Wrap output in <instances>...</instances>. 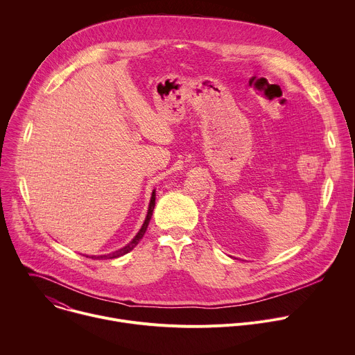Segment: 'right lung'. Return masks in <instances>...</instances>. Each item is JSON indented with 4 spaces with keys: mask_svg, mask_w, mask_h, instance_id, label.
Returning <instances> with one entry per match:
<instances>
[{
    "mask_svg": "<svg viewBox=\"0 0 355 355\" xmlns=\"http://www.w3.org/2000/svg\"><path fill=\"white\" fill-rule=\"evenodd\" d=\"M155 202H156V192L153 191V192H152V198H150V203H149V209H148L146 218H145V221H144V224H142L141 230H139V231H138V234L135 235V239H134L130 244H127V245H125L124 248H121V250H118V251L111 252V254H107V255H98V257L93 255V257H86V258H92V259H114V258H120V257H123V255H125V254L131 252V251H132V250L139 244V241L144 239V235H145V232H146V228H148L149 221H150L152 214H153Z\"/></svg>",
    "mask_w": 355,
    "mask_h": 355,
    "instance_id": "1",
    "label": "right lung"
}]
</instances>
